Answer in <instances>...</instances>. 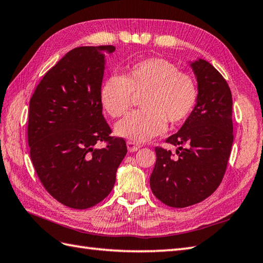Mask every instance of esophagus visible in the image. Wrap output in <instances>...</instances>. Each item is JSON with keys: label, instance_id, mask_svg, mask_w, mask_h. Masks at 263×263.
<instances>
[{"label": "esophagus", "instance_id": "1", "mask_svg": "<svg viewBox=\"0 0 263 263\" xmlns=\"http://www.w3.org/2000/svg\"><path fill=\"white\" fill-rule=\"evenodd\" d=\"M140 148H141L140 143H136L133 141H127V149H128V152H130V153L137 152V150H139Z\"/></svg>", "mask_w": 263, "mask_h": 263}]
</instances>
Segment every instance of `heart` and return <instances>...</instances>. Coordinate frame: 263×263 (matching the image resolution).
<instances>
[{"label":"heart","mask_w":263,"mask_h":263,"mask_svg":"<svg viewBox=\"0 0 263 263\" xmlns=\"http://www.w3.org/2000/svg\"><path fill=\"white\" fill-rule=\"evenodd\" d=\"M132 93L143 96V104L154 110L132 111L117 124L119 135L137 140L158 135L161 119L167 123L183 120L197 100L192 78L178 73L175 64L163 59L138 63L124 77H110L102 89L105 109L114 117L123 115L132 104Z\"/></svg>","instance_id":"obj_1"}]
</instances>
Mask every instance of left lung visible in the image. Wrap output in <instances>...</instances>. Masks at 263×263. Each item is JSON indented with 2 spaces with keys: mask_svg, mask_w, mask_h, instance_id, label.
Listing matches in <instances>:
<instances>
[{
  "mask_svg": "<svg viewBox=\"0 0 263 263\" xmlns=\"http://www.w3.org/2000/svg\"><path fill=\"white\" fill-rule=\"evenodd\" d=\"M197 77V105L175 135L166 139L176 152L156 147L150 187L173 208L199 203L222 181L233 144L232 92L227 81L204 60L191 63Z\"/></svg>",
  "mask_w": 263,
  "mask_h": 263,
  "instance_id": "8db88e82",
  "label": "left lung"
}]
</instances>
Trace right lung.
<instances>
[{
  "mask_svg": "<svg viewBox=\"0 0 263 263\" xmlns=\"http://www.w3.org/2000/svg\"><path fill=\"white\" fill-rule=\"evenodd\" d=\"M111 45L81 46L46 72L30 98L28 144L39 181L59 202L88 209L110 193L127 153L103 115L105 54ZM99 142L106 143L99 149Z\"/></svg>",
  "mask_w": 263,
  "mask_h": 263,
  "instance_id": "add662e5",
  "label": "right lung"
}]
</instances>
